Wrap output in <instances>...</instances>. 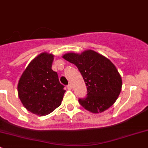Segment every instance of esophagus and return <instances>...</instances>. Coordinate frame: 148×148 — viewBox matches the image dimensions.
Segmentation results:
<instances>
[{"mask_svg":"<svg viewBox=\"0 0 148 148\" xmlns=\"http://www.w3.org/2000/svg\"><path fill=\"white\" fill-rule=\"evenodd\" d=\"M67 89H69V90H71V89H72V86H71V84H69L67 85Z\"/></svg>","mask_w":148,"mask_h":148,"instance_id":"obj_1","label":"esophagus"}]
</instances>
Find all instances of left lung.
<instances>
[{"label": "left lung", "instance_id": "8db88e82", "mask_svg": "<svg viewBox=\"0 0 148 148\" xmlns=\"http://www.w3.org/2000/svg\"><path fill=\"white\" fill-rule=\"evenodd\" d=\"M63 58L77 66L87 86L86 97L79 99L85 110L101 113L115 102L122 89V78L110 59L92 50L67 53Z\"/></svg>", "mask_w": 148, "mask_h": 148}]
</instances>
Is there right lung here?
Segmentation results:
<instances>
[{"instance_id":"right-lung-1","label":"right lung","mask_w":148,"mask_h":148,"mask_svg":"<svg viewBox=\"0 0 148 148\" xmlns=\"http://www.w3.org/2000/svg\"><path fill=\"white\" fill-rule=\"evenodd\" d=\"M53 61L51 53H40L30 62L19 79V99L33 114L47 115L62 104L66 91L57 73L51 69Z\"/></svg>"}]
</instances>
